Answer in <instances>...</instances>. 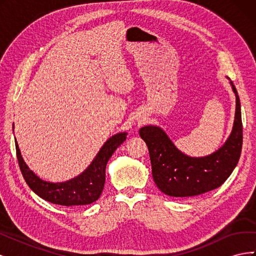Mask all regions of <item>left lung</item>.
<instances>
[{"label": "left lung", "mask_w": 256, "mask_h": 256, "mask_svg": "<svg viewBox=\"0 0 256 256\" xmlns=\"http://www.w3.org/2000/svg\"><path fill=\"white\" fill-rule=\"evenodd\" d=\"M230 84L236 97L233 128L226 141L212 154L188 156L159 126L147 125L138 131L148 147L154 182L164 194L174 198L203 194L220 187L234 171L242 154V122L236 88L230 80Z\"/></svg>", "instance_id": "8db88e82"}]
</instances>
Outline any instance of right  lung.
Returning a JSON list of instances; mask_svg holds the SVG:
<instances>
[{"label":"right lung","mask_w":256,"mask_h":256,"mask_svg":"<svg viewBox=\"0 0 256 256\" xmlns=\"http://www.w3.org/2000/svg\"><path fill=\"white\" fill-rule=\"evenodd\" d=\"M126 136L127 132H120L108 138L92 164L80 175L62 182H46L37 176L23 160L16 138H14V143H16L17 158L21 173L28 187L38 196L47 202L58 205L81 206L96 202L102 196L106 182V166L108 161L115 150L124 141H126Z\"/></svg>","instance_id":"add662e5"}]
</instances>
